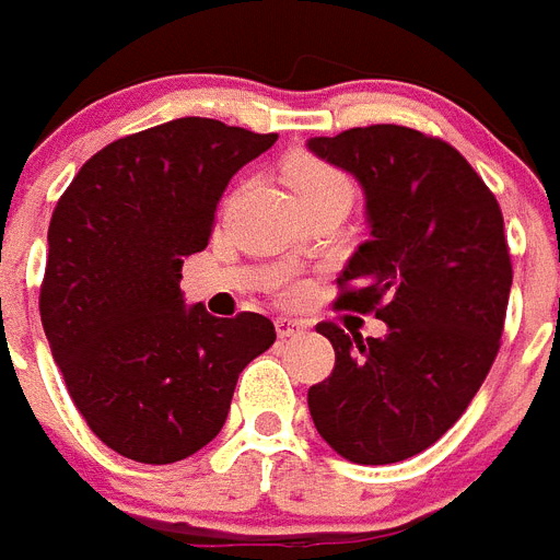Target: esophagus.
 Wrapping results in <instances>:
<instances>
[{
	"mask_svg": "<svg viewBox=\"0 0 560 560\" xmlns=\"http://www.w3.org/2000/svg\"><path fill=\"white\" fill-rule=\"evenodd\" d=\"M304 330H307V325H304V322L288 319V316L276 319V334H279V339H293V336H302Z\"/></svg>",
	"mask_w": 560,
	"mask_h": 560,
	"instance_id": "34e87169",
	"label": "esophagus"
}]
</instances>
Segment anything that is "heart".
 Segmentation results:
<instances>
[{
    "label": "heart",
    "mask_w": 560,
    "mask_h": 560,
    "mask_svg": "<svg viewBox=\"0 0 560 560\" xmlns=\"http://www.w3.org/2000/svg\"><path fill=\"white\" fill-rule=\"evenodd\" d=\"M288 184L293 186V192L299 195V201H316V198H327V195H351V184L342 172L330 170L319 161H307V158H299L288 166ZM281 295H293L302 293V284L299 281L281 279Z\"/></svg>",
    "instance_id": "1"
}]
</instances>
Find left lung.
Masks as SVG:
<instances>
[{"instance_id":"left-lung-1","label":"left lung","mask_w":560,"mask_h":560,"mask_svg":"<svg viewBox=\"0 0 560 560\" xmlns=\"http://www.w3.org/2000/svg\"><path fill=\"white\" fill-rule=\"evenodd\" d=\"M307 149L365 192L371 238L339 276L336 307L388 325L383 339L316 325L336 365L307 390L313 425L345 460H408L460 420L501 348L512 288L501 207L457 149L408 126Z\"/></svg>"}]
</instances>
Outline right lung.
Returning <instances> with one entry per match:
<instances>
[{
	"label": "right lung",
	"mask_w": 560,
	"mask_h": 560,
	"mask_svg": "<svg viewBox=\"0 0 560 560\" xmlns=\"http://www.w3.org/2000/svg\"><path fill=\"white\" fill-rule=\"evenodd\" d=\"M276 138L180 117L100 149L57 201L45 336L89 429L129 460L177 463L215 440L238 374L276 342L261 313L215 319L180 293L230 177Z\"/></svg>",
	"instance_id": "right-lung-1"
}]
</instances>
